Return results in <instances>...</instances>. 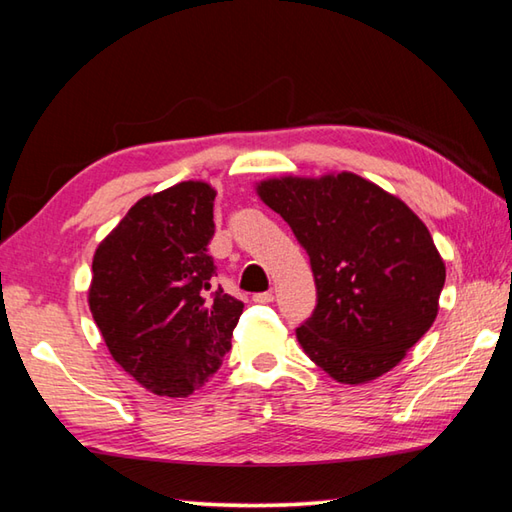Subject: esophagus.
<instances>
[{
  "instance_id": "obj_1",
  "label": "esophagus",
  "mask_w": 512,
  "mask_h": 512,
  "mask_svg": "<svg viewBox=\"0 0 512 512\" xmlns=\"http://www.w3.org/2000/svg\"><path fill=\"white\" fill-rule=\"evenodd\" d=\"M253 302H257V304H268V302H273V293H271V291L255 293V295H253Z\"/></svg>"
}]
</instances>
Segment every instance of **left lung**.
<instances>
[{"label": "left lung", "mask_w": 512, "mask_h": 512, "mask_svg": "<svg viewBox=\"0 0 512 512\" xmlns=\"http://www.w3.org/2000/svg\"><path fill=\"white\" fill-rule=\"evenodd\" d=\"M311 259L318 304L295 329L306 356L345 385L387 374L439 313L445 264L394 194L353 172L257 183Z\"/></svg>", "instance_id": "1"}]
</instances>
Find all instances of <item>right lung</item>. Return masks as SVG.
Segmentation results:
<instances>
[{"label":"right lung","mask_w":512,"mask_h":512,"mask_svg":"<svg viewBox=\"0 0 512 512\" xmlns=\"http://www.w3.org/2000/svg\"><path fill=\"white\" fill-rule=\"evenodd\" d=\"M217 192L181 181L138 199L100 241L89 309L120 367L156 396L185 398L219 369L244 302L212 288Z\"/></svg>","instance_id":"obj_1"}]
</instances>
